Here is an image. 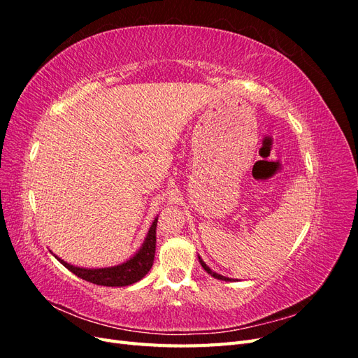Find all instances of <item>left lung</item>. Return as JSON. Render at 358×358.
<instances>
[{"label":"left lung","mask_w":358,"mask_h":358,"mask_svg":"<svg viewBox=\"0 0 358 358\" xmlns=\"http://www.w3.org/2000/svg\"><path fill=\"white\" fill-rule=\"evenodd\" d=\"M199 259H200V264L203 266V268L206 270V272H208L209 275H212L213 278H216V279H221V280H230L229 278H225V276H222V275H218V273H215V272H212V270L208 267V266H206V263L203 262V259L199 257Z\"/></svg>","instance_id":"left-lung-1"}]
</instances>
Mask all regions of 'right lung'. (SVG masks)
Here are the masks:
<instances>
[{"label":"right lung","mask_w":358,"mask_h":358,"mask_svg":"<svg viewBox=\"0 0 358 358\" xmlns=\"http://www.w3.org/2000/svg\"><path fill=\"white\" fill-rule=\"evenodd\" d=\"M157 221L154 220L152 225L148 231L146 239L142 245V248L131 257L128 262L117 264L113 267H104V268H83V267H76L69 263L64 262V259H57L66 266L70 272H73L76 276H79L88 282L96 284V285H104V287H127L131 285L137 280L146 276V273L150 270L154 264V257H155V243H157Z\"/></svg>","instance_id":"right-lung-1"}]
</instances>
